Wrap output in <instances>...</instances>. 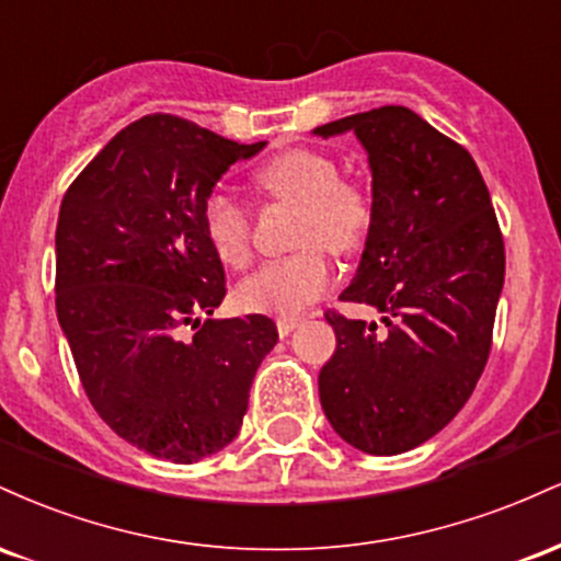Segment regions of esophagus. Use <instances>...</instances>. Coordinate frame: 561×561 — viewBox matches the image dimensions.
<instances>
[{
    "label": "esophagus",
    "instance_id": "esophagus-1",
    "mask_svg": "<svg viewBox=\"0 0 561 561\" xmlns=\"http://www.w3.org/2000/svg\"><path fill=\"white\" fill-rule=\"evenodd\" d=\"M298 327V319H279L276 321V332H279V337H287L289 332Z\"/></svg>",
    "mask_w": 561,
    "mask_h": 561
}]
</instances>
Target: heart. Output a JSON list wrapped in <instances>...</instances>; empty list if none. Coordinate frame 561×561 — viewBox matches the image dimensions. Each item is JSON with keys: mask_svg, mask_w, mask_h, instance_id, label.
Masks as SVG:
<instances>
[{"mask_svg": "<svg viewBox=\"0 0 561 561\" xmlns=\"http://www.w3.org/2000/svg\"><path fill=\"white\" fill-rule=\"evenodd\" d=\"M259 186L282 203L298 205L300 253L268 261L244 276L237 302L250 313L295 319L332 285V268L321 244L334 255L353 253L371 227V203L362 186L343 182L332 158L295 147L279 152L259 171ZM199 224L216 259L227 266H244L250 259V210L227 190L208 192L199 208Z\"/></svg>", "mask_w": 561, "mask_h": 561, "instance_id": "heart-1", "label": "heart"}]
</instances>
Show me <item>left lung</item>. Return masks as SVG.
I'll return each mask as SVG.
<instances>
[{"instance_id":"obj_1","label":"left lung","mask_w":561,"mask_h":561,"mask_svg":"<svg viewBox=\"0 0 561 561\" xmlns=\"http://www.w3.org/2000/svg\"><path fill=\"white\" fill-rule=\"evenodd\" d=\"M345 131L369 156L371 227L340 300L375 306L385 327L327 313L337 347L319 398L345 443L396 456L440 433L485 369L504 237L478 163L422 115L385 105L313 128Z\"/></svg>"}]
</instances>
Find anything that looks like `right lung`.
I'll return each mask as SVG.
<instances>
[{"mask_svg": "<svg viewBox=\"0 0 561 561\" xmlns=\"http://www.w3.org/2000/svg\"><path fill=\"white\" fill-rule=\"evenodd\" d=\"M263 147L145 115L102 147L60 205L55 306L83 390L115 435L173 465L234 440L279 337L261 313L199 321L227 295L199 208L231 163Z\"/></svg>", "mask_w": 561, "mask_h": 561, "instance_id": "obj_1", "label": "right lung"}]
</instances>
